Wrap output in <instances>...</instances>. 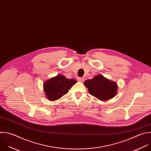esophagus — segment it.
Segmentation results:
<instances>
[{
    "instance_id": "1",
    "label": "esophagus",
    "mask_w": 151,
    "mask_h": 151,
    "mask_svg": "<svg viewBox=\"0 0 151 151\" xmlns=\"http://www.w3.org/2000/svg\"><path fill=\"white\" fill-rule=\"evenodd\" d=\"M84 80H85V79L83 78H78V81L80 82H83L84 81Z\"/></svg>"
}]
</instances>
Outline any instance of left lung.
I'll return each instance as SVG.
<instances>
[{
	"instance_id": "left-lung-1",
	"label": "left lung",
	"mask_w": 151,
	"mask_h": 151,
	"mask_svg": "<svg viewBox=\"0 0 151 151\" xmlns=\"http://www.w3.org/2000/svg\"><path fill=\"white\" fill-rule=\"evenodd\" d=\"M91 95L100 101H106L117 95L118 86L116 82L110 81L102 75L95 76L84 82Z\"/></svg>"
}]
</instances>
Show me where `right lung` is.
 <instances>
[{
	"instance_id": "add662e5",
	"label": "right lung",
	"mask_w": 151,
	"mask_h": 151,
	"mask_svg": "<svg viewBox=\"0 0 151 151\" xmlns=\"http://www.w3.org/2000/svg\"><path fill=\"white\" fill-rule=\"evenodd\" d=\"M76 83L75 79H68L59 74L45 81L43 84V89L46 98L50 101H55L66 94L69 89Z\"/></svg>"
}]
</instances>
